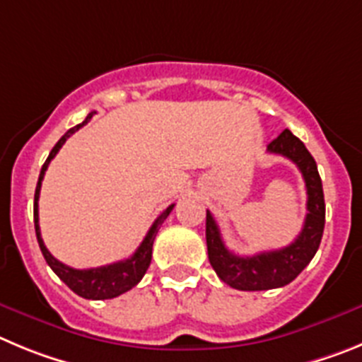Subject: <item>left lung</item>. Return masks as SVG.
<instances>
[{
    "label": "left lung",
    "mask_w": 362,
    "mask_h": 362,
    "mask_svg": "<svg viewBox=\"0 0 362 362\" xmlns=\"http://www.w3.org/2000/svg\"><path fill=\"white\" fill-rule=\"evenodd\" d=\"M267 151L281 155L298 165L307 185V216L305 223L288 247L269 250L254 256H238L230 252L221 240L218 223L207 211L205 216V240L207 254L218 278L236 291H269L294 281L301 270L317 252L325 229V194L321 177L314 157L298 136L285 129L278 139L267 146Z\"/></svg>",
    "instance_id": "8db88e82"
}]
</instances>
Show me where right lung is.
<instances>
[{
	"instance_id": "1",
	"label": "right lung",
	"mask_w": 362,
	"mask_h": 362,
	"mask_svg": "<svg viewBox=\"0 0 362 362\" xmlns=\"http://www.w3.org/2000/svg\"><path fill=\"white\" fill-rule=\"evenodd\" d=\"M93 113H88L86 119L81 122V124L74 126L71 129H68L63 136L59 139V142L52 148L50 155H48L47 162L41 168V173H39V180H37V187H35V194H34V226H35V236H37V243L39 249L43 252L45 259L50 265V269L54 270L55 274L59 276L61 281L66 283L70 286L71 291L76 292L77 296L84 299H112L117 298V296L124 294L128 292L129 288L136 285V283L141 281L142 276L146 274V270H148L149 263H151V252H153V242H155V236H157L158 229L164 223L165 218L169 216V213L173 211L175 204L169 205L168 209L160 214V216L155 220V223L151 226V229L148 230L146 238L142 240V243L139 245V249L133 252V256H129L128 259H122V262L112 263V265H104V267H97V269H71V267L64 265L61 263L59 259H55L48 249L45 247L43 238H41V229H39V211H37V202H39V191H41V182H43L45 171L48 169V164H50L52 158L57 155L63 144L66 142V139L70 135L77 132V129L83 128L84 124L90 122V119L93 117Z\"/></svg>"
}]
</instances>
